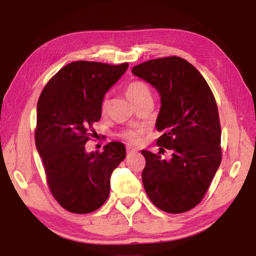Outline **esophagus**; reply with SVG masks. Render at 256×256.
<instances>
[{"instance_id": "obj_1", "label": "esophagus", "mask_w": 256, "mask_h": 256, "mask_svg": "<svg viewBox=\"0 0 256 256\" xmlns=\"http://www.w3.org/2000/svg\"><path fill=\"white\" fill-rule=\"evenodd\" d=\"M126 152H128V156H130V154H138V150L134 149V148H131V146H128Z\"/></svg>"}]
</instances>
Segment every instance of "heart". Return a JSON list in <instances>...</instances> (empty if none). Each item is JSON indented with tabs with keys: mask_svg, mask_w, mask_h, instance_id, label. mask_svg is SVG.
Instances as JSON below:
<instances>
[{
	"mask_svg": "<svg viewBox=\"0 0 256 256\" xmlns=\"http://www.w3.org/2000/svg\"><path fill=\"white\" fill-rule=\"evenodd\" d=\"M125 94H126L128 98L133 104H136L138 100L144 99L146 97H151V89L149 84L144 81L141 80H134L131 81L125 88ZM102 110H106L107 107V100L104 99L102 100ZM144 128L142 126H132L128 128L123 130L120 133V136L124 138L125 141L130 142V144H138L144 138Z\"/></svg>",
	"mask_w": 256,
	"mask_h": 256,
	"instance_id": "obj_1",
	"label": "heart"
}]
</instances>
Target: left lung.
<instances>
[{
  "mask_svg": "<svg viewBox=\"0 0 256 256\" xmlns=\"http://www.w3.org/2000/svg\"><path fill=\"white\" fill-rule=\"evenodd\" d=\"M132 73L158 90L162 107L156 128L159 154L142 150V182L154 204L183 214L204 198L222 162V126L214 94L192 64L178 56L146 60ZM164 148L172 158H161Z\"/></svg>",
  "mask_w": 256,
  "mask_h": 256,
  "instance_id": "1",
  "label": "left lung"
}]
</instances>
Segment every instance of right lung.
I'll use <instances>...</instances> for the list:
<instances>
[{"instance_id": "right-lung-1", "label": "right lung", "mask_w": 256, "mask_h": 256, "mask_svg": "<svg viewBox=\"0 0 256 256\" xmlns=\"http://www.w3.org/2000/svg\"><path fill=\"white\" fill-rule=\"evenodd\" d=\"M128 68L72 62L50 78L38 99L36 148L50 193L72 214H89L105 203L112 172L126 156L120 142H110L102 154H86L84 144L96 136L92 124L102 118L104 96Z\"/></svg>"}]
</instances>
